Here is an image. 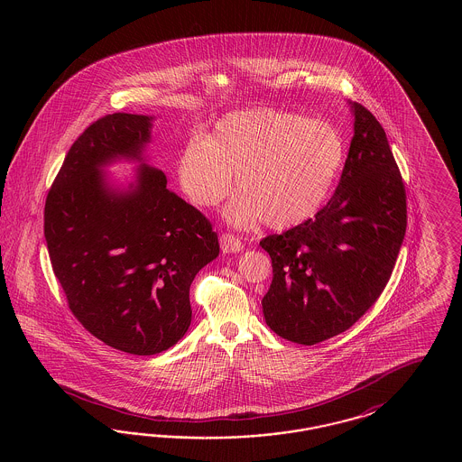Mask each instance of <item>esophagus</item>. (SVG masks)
<instances>
[{
  "instance_id": "34e87169",
  "label": "esophagus",
  "mask_w": 462,
  "mask_h": 462,
  "mask_svg": "<svg viewBox=\"0 0 462 462\" xmlns=\"http://www.w3.org/2000/svg\"><path fill=\"white\" fill-rule=\"evenodd\" d=\"M220 245L221 251L223 253H239L242 251V242L237 239V237H234L232 234H221L220 236Z\"/></svg>"
}]
</instances>
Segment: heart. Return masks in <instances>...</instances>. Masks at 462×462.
Returning a JSON list of instances; mask_svg holds the SVG:
<instances>
[{
  "label": "heart",
  "instance_id": "heart-1",
  "mask_svg": "<svg viewBox=\"0 0 462 462\" xmlns=\"http://www.w3.org/2000/svg\"><path fill=\"white\" fill-rule=\"evenodd\" d=\"M346 145L332 125L277 109L232 112L206 138H192L178 159V180L199 208L226 209L237 226L264 220L286 230L311 220L341 175Z\"/></svg>",
  "mask_w": 462,
  "mask_h": 462
}]
</instances>
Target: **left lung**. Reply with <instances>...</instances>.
<instances>
[{
  "mask_svg": "<svg viewBox=\"0 0 462 462\" xmlns=\"http://www.w3.org/2000/svg\"><path fill=\"white\" fill-rule=\"evenodd\" d=\"M353 138L337 189L303 225L260 245L273 279L264 294L266 326L298 345H317L346 329L388 284L407 228V202L386 133L350 102Z\"/></svg>",
  "mask_w": 462,
  "mask_h": 462,
  "instance_id": "left-lung-1",
  "label": "left lung"
}]
</instances>
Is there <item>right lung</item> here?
Instances as JSON below:
<instances>
[{
  "label": "right lung",
  "instance_id": "obj_1",
  "mask_svg": "<svg viewBox=\"0 0 462 462\" xmlns=\"http://www.w3.org/2000/svg\"><path fill=\"white\" fill-rule=\"evenodd\" d=\"M151 116L116 112L89 125L69 149L44 204V239L74 317L116 350L155 355L189 329V291L220 254L218 236L194 206L145 164ZM141 162L128 188L103 168Z\"/></svg>",
  "mask_w": 462,
  "mask_h": 462
}]
</instances>
